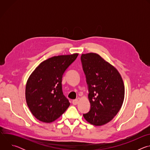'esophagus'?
<instances>
[{
	"label": "esophagus",
	"mask_w": 150,
	"mask_h": 150,
	"mask_svg": "<svg viewBox=\"0 0 150 150\" xmlns=\"http://www.w3.org/2000/svg\"><path fill=\"white\" fill-rule=\"evenodd\" d=\"M78 102H79L78 99H75V100H74L72 101V104H73L74 105H76V104L78 103Z\"/></svg>",
	"instance_id": "1"
}]
</instances>
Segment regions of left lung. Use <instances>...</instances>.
<instances>
[{
  "mask_svg": "<svg viewBox=\"0 0 150 150\" xmlns=\"http://www.w3.org/2000/svg\"><path fill=\"white\" fill-rule=\"evenodd\" d=\"M81 60L88 87L89 112L83 117L90 124L101 126L117 114L125 97L122 78L115 67L94 53L82 54Z\"/></svg>",
  "mask_w": 150,
  "mask_h": 150,
  "instance_id": "obj_1",
  "label": "left lung"
}]
</instances>
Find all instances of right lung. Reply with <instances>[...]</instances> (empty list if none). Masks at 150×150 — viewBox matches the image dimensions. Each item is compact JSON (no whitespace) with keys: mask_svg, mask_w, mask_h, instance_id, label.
Segmentation results:
<instances>
[{"mask_svg":"<svg viewBox=\"0 0 150 150\" xmlns=\"http://www.w3.org/2000/svg\"><path fill=\"white\" fill-rule=\"evenodd\" d=\"M78 53L52 57L42 62L29 76L25 99L33 116L42 122L58 119L70 105L62 91V76Z\"/></svg>","mask_w":150,"mask_h":150,"instance_id":"obj_1","label":"right lung"}]
</instances>
